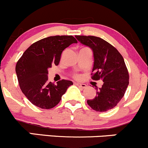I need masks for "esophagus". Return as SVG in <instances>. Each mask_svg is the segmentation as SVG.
I'll return each mask as SVG.
<instances>
[{
	"label": "esophagus",
	"instance_id": "obj_1",
	"mask_svg": "<svg viewBox=\"0 0 148 148\" xmlns=\"http://www.w3.org/2000/svg\"><path fill=\"white\" fill-rule=\"evenodd\" d=\"M75 84L77 85V86L80 87L81 88H86V85L84 84H80V83H75Z\"/></svg>",
	"mask_w": 148,
	"mask_h": 148
}]
</instances>
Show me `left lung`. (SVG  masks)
<instances>
[{
  "mask_svg": "<svg viewBox=\"0 0 148 148\" xmlns=\"http://www.w3.org/2000/svg\"><path fill=\"white\" fill-rule=\"evenodd\" d=\"M79 42L91 49L94 54L93 80L101 79L102 86H96V96L87 101L96 111L105 112L114 108L125 94L129 74L123 57L111 44L95 36H75Z\"/></svg>",
  "mask_w": 148,
  "mask_h": 148,
  "instance_id": "obj_1",
  "label": "left lung"
}]
</instances>
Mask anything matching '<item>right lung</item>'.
Listing matches in <instances>:
<instances>
[{
  "instance_id": "1",
  "label": "right lung",
  "mask_w": 148,
  "mask_h": 148,
  "mask_svg": "<svg viewBox=\"0 0 148 148\" xmlns=\"http://www.w3.org/2000/svg\"><path fill=\"white\" fill-rule=\"evenodd\" d=\"M77 43L71 35H57L42 39L25 51L16 64L20 87L27 99L39 108L49 109L57 106L71 81L62 79L57 84L48 82V69L59 64L61 54L70 45Z\"/></svg>"
}]
</instances>
